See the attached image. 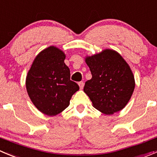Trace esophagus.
Returning a JSON list of instances; mask_svg holds the SVG:
<instances>
[{
	"mask_svg": "<svg viewBox=\"0 0 157 157\" xmlns=\"http://www.w3.org/2000/svg\"><path fill=\"white\" fill-rule=\"evenodd\" d=\"M83 84H84V83H83V81L79 82V83H78V85H79V86H80V89H83Z\"/></svg>",
	"mask_w": 157,
	"mask_h": 157,
	"instance_id": "1",
	"label": "esophagus"
}]
</instances>
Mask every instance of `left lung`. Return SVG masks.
I'll use <instances>...</instances> for the list:
<instances>
[{
    "instance_id": "1",
    "label": "left lung",
    "mask_w": 157,
    "mask_h": 157,
    "mask_svg": "<svg viewBox=\"0 0 157 157\" xmlns=\"http://www.w3.org/2000/svg\"><path fill=\"white\" fill-rule=\"evenodd\" d=\"M92 78L85 83L83 91L93 106L111 115L124 109L131 98L135 80L128 63L117 51L105 49L85 57Z\"/></svg>"
}]
</instances>
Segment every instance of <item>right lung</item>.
Returning a JSON list of instances; mask_svg holds the SVG:
<instances>
[{"label": "right lung", "instance_id": "obj_1", "mask_svg": "<svg viewBox=\"0 0 157 157\" xmlns=\"http://www.w3.org/2000/svg\"><path fill=\"white\" fill-rule=\"evenodd\" d=\"M64 52L50 46L36 55L26 77L29 97L36 109L48 116H56L70 105L79 86L71 80L64 63Z\"/></svg>", "mask_w": 157, "mask_h": 157}]
</instances>
